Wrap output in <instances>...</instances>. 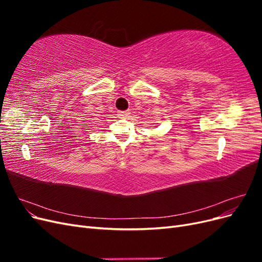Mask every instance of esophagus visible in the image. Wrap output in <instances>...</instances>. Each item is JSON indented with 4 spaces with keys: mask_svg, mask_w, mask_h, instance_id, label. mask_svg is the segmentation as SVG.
Masks as SVG:
<instances>
[{
    "mask_svg": "<svg viewBox=\"0 0 262 262\" xmlns=\"http://www.w3.org/2000/svg\"><path fill=\"white\" fill-rule=\"evenodd\" d=\"M117 114H118V117H120V118H126L130 115L129 112H118Z\"/></svg>",
    "mask_w": 262,
    "mask_h": 262,
    "instance_id": "esophagus-1",
    "label": "esophagus"
}]
</instances>
